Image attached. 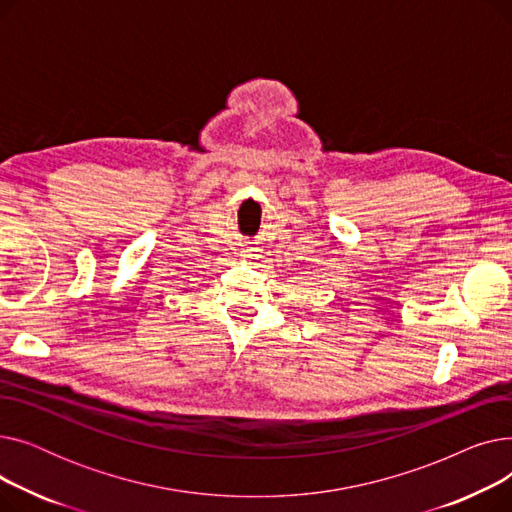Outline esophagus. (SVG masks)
Masks as SVG:
<instances>
[{"mask_svg":"<svg viewBox=\"0 0 512 512\" xmlns=\"http://www.w3.org/2000/svg\"><path fill=\"white\" fill-rule=\"evenodd\" d=\"M245 257H249V259H257V255L253 253V249H247V251H245Z\"/></svg>","mask_w":512,"mask_h":512,"instance_id":"1","label":"esophagus"}]
</instances>
